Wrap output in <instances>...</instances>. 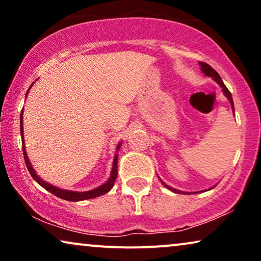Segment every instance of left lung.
I'll return each instance as SVG.
<instances>
[{
	"label": "left lung",
	"instance_id": "obj_1",
	"mask_svg": "<svg viewBox=\"0 0 261 261\" xmlns=\"http://www.w3.org/2000/svg\"><path fill=\"white\" fill-rule=\"evenodd\" d=\"M199 65H201V70H202V72L205 74V76H208V77H213V80L215 81V82H217V84L220 85L221 88H222V91H223V94L226 95V97L228 98V101L230 102V106H231V108H233V110H234V103H233V98H231V94L229 92V90H228L227 89V87L226 85H224V83H223V81L221 80V77H220V74L216 72L215 70L213 69L212 66L210 65H208V64L206 63H203V62H199ZM160 181H162L163 183V185L164 187H166L167 189H169V190H171V191H173V192H177V194H185L184 191H180V190H177V189H173V188H171V187H169V185H166L165 183H164V181L160 179ZM187 194H189V192H187Z\"/></svg>",
	"mask_w": 261,
	"mask_h": 261
}]
</instances>
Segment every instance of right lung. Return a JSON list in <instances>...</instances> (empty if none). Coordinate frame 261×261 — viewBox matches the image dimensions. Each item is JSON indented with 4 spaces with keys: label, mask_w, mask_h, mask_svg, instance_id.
Listing matches in <instances>:
<instances>
[{
    "label": "right lung",
    "mask_w": 261,
    "mask_h": 261,
    "mask_svg": "<svg viewBox=\"0 0 261 261\" xmlns=\"http://www.w3.org/2000/svg\"><path fill=\"white\" fill-rule=\"evenodd\" d=\"M32 88V85L30 87V89ZM28 94V91H27ZM27 97V96H26ZM22 114H23V110L21 112V116H20V132H21V138H22V151H23V158H24V163H26V166L28 171H30L31 176L34 178V180L37 181L38 184H40L42 188L46 189V190L51 192V194L56 195L57 197L62 198V199H66V201H71V202H78V201H84V199H90V198H95V197H98V196H102L107 194V192L110 191V189L114 187V183H115L116 180V177H117V153L114 156V162H113V167H112V173H110V177L109 179L106 181L105 184H102L101 187L94 189V190H90V191H84V192H80V191H71V190H64V189H59L57 187H53V185L46 183L45 180H42L40 177L38 176L37 172H35L33 166H32V164L30 162V159H28L27 156V152H26V147H24V140H23V124H22ZM120 146H121V142L119 145H117L116 147V152L120 149Z\"/></svg>",
    "instance_id": "add662e5"
}]
</instances>
